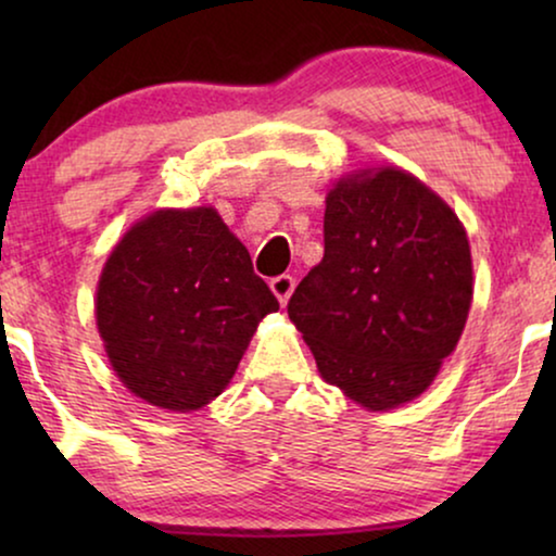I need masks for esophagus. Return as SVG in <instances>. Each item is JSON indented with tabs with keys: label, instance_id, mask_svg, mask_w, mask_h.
Here are the masks:
<instances>
[{
	"label": "esophagus",
	"instance_id": "obj_1",
	"mask_svg": "<svg viewBox=\"0 0 556 556\" xmlns=\"http://www.w3.org/2000/svg\"><path fill=\"white\" fill-rule=\"evenodd\" d=\"M293 288H295V280L291 276H278L270 280V291L280 301V306H286L288 299H291Z\"/></svg>",
	"mask_w": 556,
	"mask_h": 556
}]
</instances>
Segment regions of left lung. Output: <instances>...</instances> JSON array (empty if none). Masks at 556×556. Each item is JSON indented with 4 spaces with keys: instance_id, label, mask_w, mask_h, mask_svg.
<instances>
[{
    "instance_id": "left-lung-1",
    "label": "left lung",
    "mask_w": 556,
    "mask_h": 556,
    "mask_svg": "<svg viewBox=\"0 0 556 556\" xmlns=\"http://www.w3.org/2000/svg\"><path fill=\"white\" fill-rule=\"evenodd\" d=\"M473 301L466 227L400 166H362L326 192L324 257L288 303L324 382L384 413L435 382Z\"/></svg>"
}]
</instances>
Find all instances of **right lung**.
I'll return each mask as SVG.
<instances>
[{
    "label": "right lung",
    "mask_w": 556,
    "mask_h": 556,
    "mask_svg": "<svg viewBox=\"0 0 556 556\" xmlns=\"http://www.w3.org/2000/svg\"><path fill=\"white\" fill-rule=\"evenodd\" d=\"M278 301L212 204L159 207L124 232L96 286V329L121 384L169 413L219 397Z\"/></svg>",
    "instance_id": "add662e5"
}]
</instances>
